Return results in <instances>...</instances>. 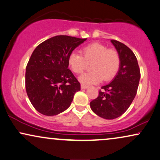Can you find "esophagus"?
Returning <instances> with one entry per match:
<instances>
[{
	"instance_id": "34e87169",
	"label": "esophagus",
	"mask_w": 160,
	"mask_h": 160,
	"mask_svg": "<svg viewBox=\"0 0 160 160\" xmlns=\"http://www.w3.org/2000/svg\"><path fill=\"white\" fill-rule=\"evenodd\" d=\"M88 88V86H84V85H81V89H87Z\"/></svg>"
}]
</instances>
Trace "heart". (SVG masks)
I'll return each mask as SVG.
<instances>
[{
    "label": "heart",
    "mask_w": 160,
    "mask_h": 160,
    "mask_svg": "<svg viewBox=\"0 0 160 160\" xmlns=\"http://www.w3.org/2000/svg\"><path fill=\"white\" fill-rule=\"evenodd\" d=\"M82 56L77 52L68 55V63L72 71L76 74L82 73L91 64L92 72L82 74L79 80L83 85H93L112 80L118 73L120 66V58L114 48H107L103 44L92 43L81 49Z\"/></svg>",
    "instance_id": "heart-1"
}]
</instances>
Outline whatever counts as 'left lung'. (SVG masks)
<instances>
[{
    "label": "left lung",
    "mask_w": 160,
    "mask_h": 160,
    "mask_svg": "<svg viewBox=\"0 0 160 160\" xmlns=\"http://www.w3.org/2000/svg\"><path fill=\"white\" fill-rule=\"evenodd\" d=\"M111 42L120 54V69L112 81L101 87L98 98L90 102L93 112L106 120L117 118L126 112L136 96L140 79V70L134 52L117 40Z\"/></svg>",
    "instance_id": "left-lung-1"
}]
</instances>
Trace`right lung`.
I'll return each mask as SVG.
<instances>
[{
    "label": "right lung",
    "mask_w": 160,
    "mask_h": 160,
    "mask_svg": "<svg viewBox=\"0 0 160 160\" xmlns=\"http://www.w3.org/2000/svg\"><path fill=\"white\" fill-rule=\"evenodd\" d=\"M87 38L57 35L38 45L26 68V90L36 110L46 116L66 111L80 90L68 68L70 53Z\"/></svg>",
    "instance_id": "obj_1"
}]
</instances>
